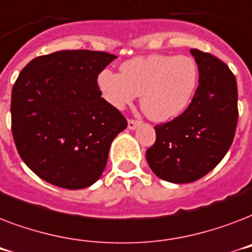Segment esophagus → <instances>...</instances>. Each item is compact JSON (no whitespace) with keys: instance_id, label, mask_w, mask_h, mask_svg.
Masks as SVG:
<instances>
[{"instance_id":"34e87169","label":"esophagus","mask_w":252,"mask_h":252,"mask_svg":"<svg viewBox=\"0 0 252 252\" xmlns=\"http://www.w3.org/2000/svg\"><path fill=\"white\" fill-rule=\"evenodd\" d=\"M138 124H140L138 120H133V119H129V120H128V128H129V129H136L138 126Z\"/></svg>"}]
</instances>
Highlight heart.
Masks as SVG:
<instances>
[{
	"mask_svg": "<svg viewBox=\"0 0 252 252\" xmlns=\"http://www.w3.org/2000/svg\"><path fill=\"white\" fill-rule=\"evenodd\" d=\"M199 81L192 57L149 55L120 65V74L103 69L96 85L108 104L124 110L141 94V107L154 122H168L183 114Z\"/></svg>",
	"mask_w": 252,
	"mask_h": 252,
	"instance_id": "obj_1",
	"label": "heart"
}]
</instances>
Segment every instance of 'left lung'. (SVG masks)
Returning a JSON list of instances; mask_svg holds the SVG:
<instances>
[{
	"label": "left lung",
	"instance_id": "left-lung-1",
	"mask_svg": "<svg viewBox=\"0 0 252 252\" xmlns=\"http://www.w3.org/2000/svg\"><path fill=\"white\" fill-rule=\"evenodd\" d=\"M199 68V86L183 114L158 124L146 161L158 178L189 183L212 171L234 140L238 122L237 80L211 53L191 49Z\"/></svg>",
	"mask_w": 252,
	"mask_h": 252
}]
</instances>
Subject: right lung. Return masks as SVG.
Here are the masks:
<instances>
[{"label":"right lung","instance_id":"obj_1","mask_svg":"<svg viewBox=\"0 0 252 252\" xmlns=\"http://www.w3.org/2000/svg\"><path fill=\"white\" fill-rule=\"evenodd\" d=\"M116 59L99 51H59L33 59L11 91V132L39 178L68 189L94 184L111 142L128 126L100 96L98 74Z\"/></svg>","mask_w":252,"mask_h":252}]
</instances>
